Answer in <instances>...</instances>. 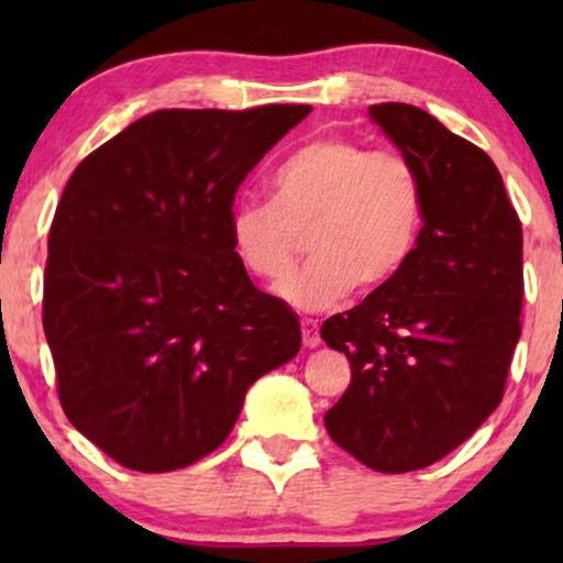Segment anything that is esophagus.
Returning a JSON list of instances; mask_svg holds the SVG:
<instances>
[{"label": "esophagus", "mask_w": 563, "mask_h": 563, "mask_svg": "<svg viewBox=\"0 0 563 563\" xmlns=\"http://www.w3.org/2000/svg\"><path fill=\"white\" fill-rule=\"evenodd\" d=\"M302 341H305L307 349H318V345L322 343L318 322H314V320H302Z\"/></svg>", "instance_id": "esophagus-1"}]
</instances>
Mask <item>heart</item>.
<instances>
[{
    "mask_svg": "<svg viewBox=\"0 0 563 563\" xmlns=\"http://www.w3.org/2000/svg\"><path fill=\"white\" fill-rule=\"evenodd\" d=\"M268 187L272 202L233 207L230 243L245 272L276 284L295 268L307 238L312 261L279 287L284 302L302 312L330 310L353 287H384L418 243L420 176L397 153L318 137L291 153Z\"/></svg>",
    "mask_w": 563,
    "mask_h": 563,
    "instance_id": "obj_1",
    "label": "heart"
}]
</instances>
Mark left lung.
<instances>
[{"label": "left lung", "mask_w": 563, "mask_h": 563, "mask_svg": "<svg viewBox=\"0 0 563 563\" xmlns=\"http://www.w3.org/2000/svg\"><path fill=\"white\" fill-rule=\"evenodd\" d=\"M368 118L420 176L422 228L395 279L320 330L351 361L325 428L361 464L405 474L449 456L503 399L522 228L482 148L412 104H374Z\"/></svg>", "instance_id": "8db88e82"}]
</instances>
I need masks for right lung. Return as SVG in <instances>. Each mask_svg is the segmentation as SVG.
<instances>
[{
	"label": "right lung",
	"mask_w": 563,
	"mask_h": 563,
	"mask_svg": "<svg viewBox=\"0 0 563 563\" xmlns=\"http://www.w3.org/2000/svg\"><path fill=\"white\" fill-rule=\"evenodd\" d=\"M312 107L156 110L76 166L56 207L43 330L66 418L118 464L174 472L299 353L297 314L230 243L235 191Z\"/></svg>",
	"instance_id": "1"
}]
</instances>
